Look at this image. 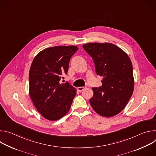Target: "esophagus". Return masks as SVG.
I'll return each mask as SVG.
<instances>
[{"label":"esophagus","mask_w":156,"mask_h":156,"mask_svg":"<svg viewBox=\"0 0 156 156\" xmlns=\"http://www.w3.org/2000/svg\"><path fill=\"white\" fill-rule=\"evenodd\" d=\"M86 86H81V87H78L77 88V90H78V91L81 92L83 90H84V89H86Z\"/></svg>","instance_id":"34e87169"}]
</instances>
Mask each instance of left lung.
I'll return each instance as SVG.
<instances>
[{
    "label": "left lung",
    "instance_id": "obj_1",
    "mask_svg": "<svg viewBox=\"0 0 156 156\" xmlns=\"http://www.w3.org/2000/svg\"><path fill=\"white\" fill-rule=\"evenodd\" d=\"M83 49L93 59L102 86L93 87L92 108L101 116L116 115L125 108L134 90L133 66L128 55L111 43H87Z\"/></svg>",
    "mask_w": 156,
    "mask_h": 156
}]
</instances>
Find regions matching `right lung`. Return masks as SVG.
<instances>
[{
	"instance_id": "right-lung-1",
	"label": "right lung",
	"mask_w": 156,
	"mask_h": 156,
	"mask_svg": "<svg viewBox=\"0 0 156 156\" xmlns=\"http://www.w3.org/2000/svg\"><path fill=\"white\" fill-rule=\"evenodd\" d=\"M78 49L75 46L46 48L36 55L31 63L30 96L38 112L49 120L66 115L76 96V89L60 80L67 74L70 60Z\"/></svg>"
}]
</instances>
